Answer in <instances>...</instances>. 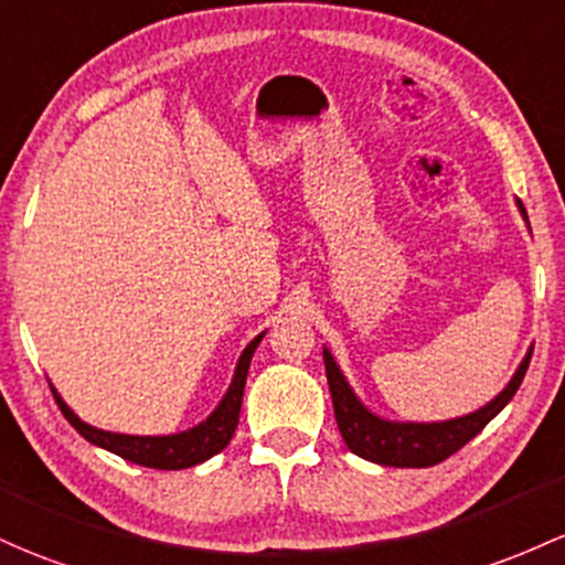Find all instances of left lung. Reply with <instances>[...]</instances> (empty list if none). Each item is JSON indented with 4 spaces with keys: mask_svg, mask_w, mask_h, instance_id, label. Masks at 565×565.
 <instances>
[{
    "mask_svg": "<svg viewBox=\"0 0 565 565\" xmlns=\"http://www.w3.org/2000/svg\"><path fill=\"white\" fill-rule=\"evenodd\" d=\"M520 212H523V203L518 201ZM523 220L529 222V216L523 212ZM531 353L529 349L525 359L520 362V367L514 370L512 381L507 383L504 392L493 396L486 407L480 411L461 415V418L450 420H434V424H415V420H386L381 415L362 405L353 388L345 381V375L340 373L338 362L330 351L324 349V367H327V383H330L332 394V407H334V420H338V429L343 434L345 445H349L351 454L359 458H367V461L381 463V467H399V469H420V467H434V463L445 461L461 450L469 439L477 437L488 424L510 405L514 392L523 383L525 370H529Z\"/></svg>",
    "mask_w": 565,
    "mask_h": 565,
    "instance_id": "obj_1",
    "label": "left lung"
}]
</instances>
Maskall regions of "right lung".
<instances>
[{"label": "right lung", "mask_w": 565, "mask_h": 565, "mask_svg": "<svg viewBox=\"0 0 565 565\" xmlns=\"http://www.w3.org/2000/svg\"><path fill=\"white\" fill-rule=\"evenodd\" d=\"M263 334H257V338L246 345L244 353H241L238 364H235L231 388H227V394L222 396L220 405L214 407V413L188 431L163 434V437H139V434H117V431L96 429V426L79 420L53 386L51 392L55 396V402H58L64 418L70 420L74 429L83 434L88 443L109 450V454L126 458V461L139 463V467L188 469V467H195V463L209 461V458L220 454V450H225L227 443H231L235 426H238L241 399H244V386H246V375H249L254 349L259 345Z\"/></svg>", "instance_id": "right-lung-1"}]
</instances>
